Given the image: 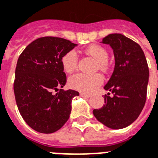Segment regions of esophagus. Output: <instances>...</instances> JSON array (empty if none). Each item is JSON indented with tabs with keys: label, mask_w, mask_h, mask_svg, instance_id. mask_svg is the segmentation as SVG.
<instances>
[{
	"label": "esophagus",
	"mask_w": 158,
	"mask_h": 158,
	"mask_svg": "<svg viewBox=\"0 0 158 158\" xmlns=\"http://www.w3.org/2000/svg\"><path fill=\"white\" fill-rule=\"evenodd\" d=\"M80 96L81 97H85V98H89L90 97V94H86V93H80Z\"/></svg>",
	"instance_id": "esophagus-1"
}]
</instances>
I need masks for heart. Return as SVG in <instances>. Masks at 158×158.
I'll return each mask as SVG.
<instances>
[{
	"label": "heart",
	"instance_id": "obj_1",
	"mask_svg": "<svg viewBox=\"0 0 158 158\" xmlns=\"http://www.w3.org/2000/svg\"><path fill=\"white\" fill-rule=\"evenodd\" d=\"M85 53L90 55L98 62V68L101 70H106L107 68V60L109 54L106 48L100 45H90L85 49ZM78 57L75 51H69L62 57V65L66 73H70L75 70L77 66ZM103 81V78L100 74L86 75L77 73L69 78L68 84L74 90L90 93L96 90Z\"/></svg>",
	"mask_w": 158,
	"mask_h": 158
}]
</instances>
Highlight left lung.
Listing matches in <instances>:
<instances>
[{
  "label": "left lung",
  "instance_id": "1",
  "mask_svg": "<svg viewBox=\"0 0 158 158\" xmlns=\"http://www.w3.org/2000/svg\"><path fill=\"white\" fill-rule=\"evenodd\" d=\"M101 44L110 46L114 56V68L104 86L102 108L94 110L96 119L110 129H120L134 123L146 102L149 70L142 48L121 34H111Z\"/></svg>",
  "mask_w": 158,
  "mask_h": 158
}]
</instances>
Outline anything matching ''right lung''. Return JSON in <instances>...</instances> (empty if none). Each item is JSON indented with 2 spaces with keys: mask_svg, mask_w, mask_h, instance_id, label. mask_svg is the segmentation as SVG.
Wrapping results in <instances>:
<instances>
[{
  "mask_svg": "<svg viewBox=\"0 0 158 158\" xmlns=\"http://www.w3.org/2000/svg\"><path fill=\"white\" fill-rule=\"evenodd\" d=\"M77 44L62 38L43 37L29 44L19 55L15 68L14 92L24 121L35 131L52 134L70 117L72 100L79 96L63 90L67 77L62 57ZM58 92L53 95L52 90Z\"/></svg>",
  "mask_w": 158,
  "mask_h": 158,
  "instance_id": "obj_1",
  "label": "right lung"
}]
</instances>
